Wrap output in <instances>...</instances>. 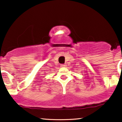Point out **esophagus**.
Returning <instances> with one entry per match:
<instances>
[{
    "mask_svg": "<svg viewBox=\"0 0 122 122\" xmlns=\"http://www.w3.org/2000/svg\"><path fill=\"white\" fill-rule=\"evenodd\" d=\"M66 65H65V64H61V67H65Z\"/></svg>",
    "mask_w": 122,
    "mask_h": 122,
    "instance_id": "34e87169",
    "label": "esophagus"
}]
</instances>
